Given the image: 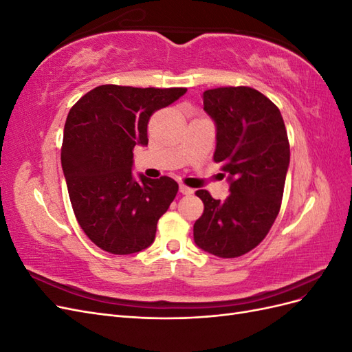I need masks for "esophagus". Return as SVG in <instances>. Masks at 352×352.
Wrapping results in <instances>:
<instances>
[{"instance_id":"esophagus-1","label":"esophagus","mask_w":352,"mask_h":352,"mask_svg":"<svg viewBox=\"0 0 352 352\" xmlns=\"http://www.w3.org/2000/svg\"><path fill=\"white\" fill-rule=\"evenodd\" d=\"M179 190H180V194H184V195H190V194H194V189L192 188H189V186H186V185H179Z\"/></svg>"}]
</instances>
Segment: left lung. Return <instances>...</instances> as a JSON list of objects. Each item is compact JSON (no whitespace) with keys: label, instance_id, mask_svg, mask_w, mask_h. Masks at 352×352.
<instances>
[{"label":"left lung","instance_id":"1","mask_svg":"<svg viewBox=\"0 0 352 352\" xmlns=\"http://www.w3.org/2000/svg\"><path fill=\"white\" fill-rule=\"evenodd\" d=\"M204 110L217 126L212 158L229 173L230 194L220 201L197 190L204 211L194 225V239L212 255L235 258L257 247L279 214L289 141L279 109L254 88L207 89Z\"/></svg>","mask_w":352,"mask_h":352}]
</instances>
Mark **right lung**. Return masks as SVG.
Returning <instances> with one entry per match:
<instances>
[{"mask_svg":"<svg viewBox=\"0 0 352 352\" xmlns=\"http://www.w3.org/2000/svg\"><path fill=\"white\" fill-rule=\"evenodd\" d=\"M185 92L101 85L70 109L61 166L74 216L98 248L127 255L154 242L157 221L179 185L167 176L135 180L133 148L148 144L150 117Z\"/></svg>","mask_w":352,"mask_h":352,"instance_id":"1","label":"right lung"}]
</instances>
